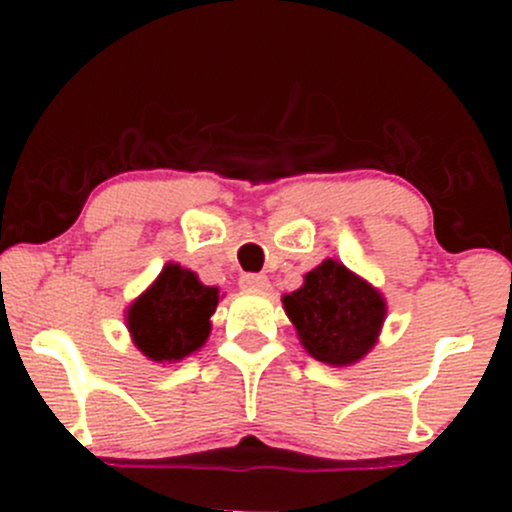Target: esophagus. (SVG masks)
Here are the masks:
<instances>
[{"label":"esophagus","mask_w":512,"mask_h":512,"mask_svg":"<svg viewBox=\"0 0 512 512\" xmlns=\"http://www.w3.org/2000/svg\"><path fill=\"white\" fill-rule=\"evenodd\" d=\"M240 289H248V291H264L269 289V279L264 274H243L240 276Z\"/></svg>","instance_id":"obj_1"}]
</instances>
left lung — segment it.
Wrapping results in <instances>:
<instances>
[{
    "label": "left lung",
    "mask_w": 512,
    "mask_h": 512,
    "mask_svg": "<svg viewBox=\"0 0 512 512\" xmlns=\"http://www.w3.org/2000/svg\"><path fill=\"white\" fill-rule=\"evenodd\" d=\"M284 308L308 354L330 366L366 356L385 320L383 296L334 260L305 274L301 289L284 296Z\"/></svg>",
    "instance_id": "left-lung-1"
}]
</instances>
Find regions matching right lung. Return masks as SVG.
Wrapping results in <instances>:
<instances>
[{"mask_svg": "<svg viewBox=\"0 0 512 512\" xmlns=\"http://www.w3.org/2000/svg\"><path fill=\"white\" fill-rule=\"evenodd\" d=\"M216 303L219 289L199 284L190 269L168 264L156 284L129 308L127 325L151 361H180L207 342Z\"/></svg>", "mask_w": 512, "mask_h": 512, "instance_id": "1", "label": "right lung"}]
</instances>
